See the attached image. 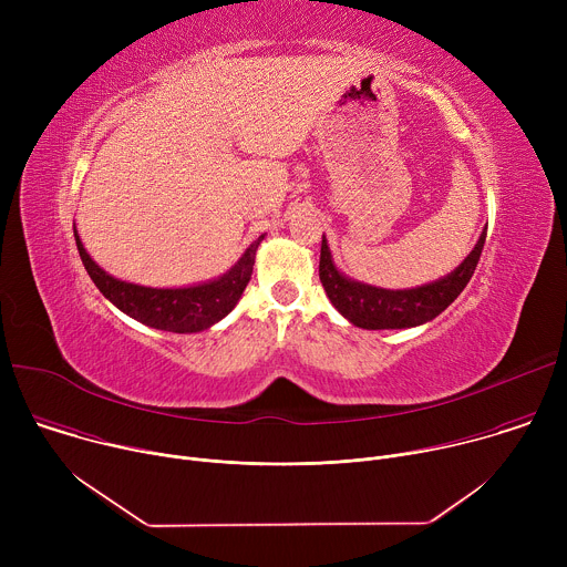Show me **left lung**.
Returning a JSON list of instances; mask_svg holds the SVG:
<instances>
[{
  "mask_svg": "<svg viewBox=\"0 0 567 567\" xmlns=\"http://www.w3.org/2000/svg\"><path fill=\"white\" fill-rule=\"evenodd\" d=\"M484 237H487V230H482L473 251L446 278H440L437 282H431L424 287L401 289V291L379 289V287L348 280L334 267L328 241L322 237L318 276L332 305L352 322V326L363 330L415 328L440 316L462 293L482 256Z\"/></svg>",
  "mask_w": 567,
  "mask_h": 567,
  "instance_id": "8db88e82",
  "label": "left lung"
}]
</instances>
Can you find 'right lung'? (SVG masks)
Segmentation results:
<instances>
[{"label":"right lung","mask_w":567,"mask_h":567,"mask_svg":"<svg viewBox=\"0 0 567 567\" xmlns=\"http://www.w3.org/2000/svg\"><path fill=\"white\" fill-rule=\"evenodd\" d=\"M73 235H75V247H78L80 260H83L90 278L107 300H112L121 311H125L134 320L143 322V326L164 330V332H177V334L208 330L237 305L241 291L247 289L251 280L256 251L262 241V235H260L245 251V256L237 260V265L213 282L186 287V289H152V287L123 282L105 274L90 258L75 230Z\"/></svg>","instance_id":"obj_1"}]
</instances>
